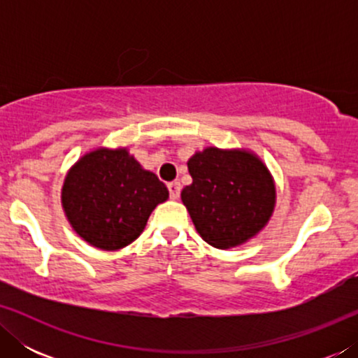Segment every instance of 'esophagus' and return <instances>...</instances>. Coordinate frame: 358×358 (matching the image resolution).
<instances>
[{"label":"esophagus","mask_w":358,"mask_h":358,"mask_svg":"<svg viewBox=\"0 0 358 358\" xmlns=\"http://www.w3.org/2000/svg\"><path fill=\"white\" fill-rule=\"evenodd\" d=\"M168 189H169L171 199L176 200V199L179 197V194H180V184L178 182V180H174V182H169V184H168Z\"/></svg>","instance_id":"1"}]
</instances>
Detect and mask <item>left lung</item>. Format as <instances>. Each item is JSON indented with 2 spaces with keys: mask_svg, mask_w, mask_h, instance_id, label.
Returning <instances> with one entry per match:
<instances>
[{
  "mask_svg": "<svg viewBox=\"0 0 358 358\" xmlns=\"http://www.w3.org/2000/svg\"><path fill=\"white\" fill-rule=\"evenodd\" d=\"M192 184L180 192L195 229L210 246L231 249L256 236L275 208L271 171L249 150L208 146L187 161Z\"/></svg>",
  "mask_w": 358,
  "mask_h": 358,
  "instance_id": "1",
  "label": "left lung"
}]
</instances>
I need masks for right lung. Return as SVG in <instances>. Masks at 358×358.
<instances>
[{"label":"right lung","instance_id":"1","mask_svg":"<svg viewBox=\"0 0 358 358\" xmlns=\"http://www.w3.org/2000/svg\"><path fill=\"white\" fill-rule=\"evenodd\" d=\"M166 185L127 148H96L68 171L62 207L78 236L102 251L129 246L153 210L168 200Z\"/></svg>","mask_w":358,"mask_h":358}]
</instances>
